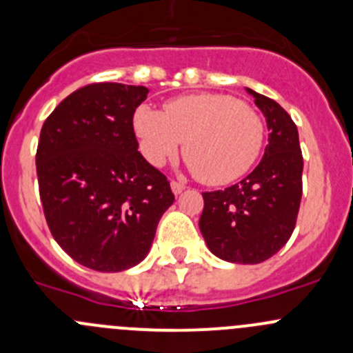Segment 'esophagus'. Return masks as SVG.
Returning <instances> with one entry per match:
<instances>
[{"mask_svg": "<svg viewBox=\"0 0 353 353\" xmlns=\"http://www.w3.org/2000/svg\"><path fill=\"white\" fill-rule=\"evenodd\" d=\"M170 188H172L174 194H181L184 190H186V186H184L183 183H177V181H172V183H170Z\"/></svg>", "mask_w": 353, "mask_h": 353, "instance_id": "obj_1", "label": "esophagus"}]
</instances>
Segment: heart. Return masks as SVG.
<instances>
[{"instance_id":"b5f03b06","label":"heart","mask_w":353,"mask_h":353,"mask_svg":"<svg viewBox=\"0 0 353 353\" xmlns=\"http://www.w3.org/2000/svg\"><path fill=\"white\" fill-rule=\"evenodd\" d=\"M134 131L141 152L155 167L165 165L184 141V159L210 186L232 183L261 152L265 123L243 101L223 94H196L163 105V112L140 105Z\"/></svg>"}]
</instances>
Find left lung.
I'll use <instances>...</instances> for the list:
<instances>
[{"mask_svg": "<svg viewBox=\"0 0 353 353\" xmlns=\"http://www.w3.org/2000/svg\"><path fill=\"white\" fill-rule=\"evenodd\" d=\"M268 124V145L241 183L203 193L199 230L210 251L230 263L256 265L280 251L297 222L302 160L297 126L273 99L248 88Z\"/></svg>", "mask_w": 353, "mask_h": 353, "instance_id": "left-lung-1", "label": "left lung"}]
</instances>
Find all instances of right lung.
Masks as SVG:
<instances>
[{
    "instance_id": "1",
    "label": "right lung",
    "mask_w": 353,
    "mask_h": 353,
    "mask_svg": "<svg viewBox=\"0 0 353 353\" xmlns=\"http://www.w3.org/2000/svg\"><path fill=\"white\" fill-rule=\"evenodd\" d=\"M147 94L141 85H85L41 130L35 165L46 222L56 243L95 272L138 265L174 203L167 177L138 152L133 116Z\"/></svg>"
}]
</instances>
